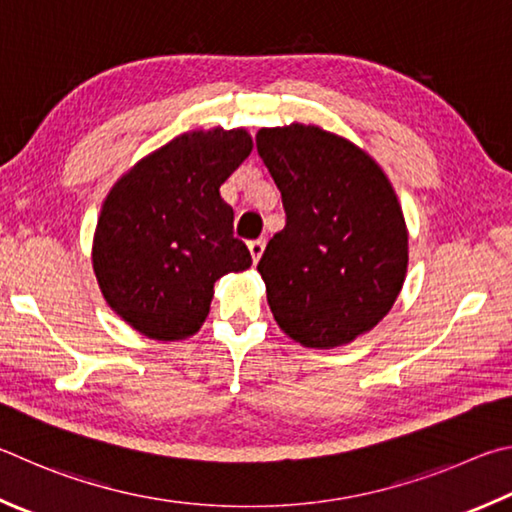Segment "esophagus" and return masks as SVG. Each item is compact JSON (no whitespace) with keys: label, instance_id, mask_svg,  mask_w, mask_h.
<instances>
[{"label":"esophagus","instance_id":"obj_1","mask_svg":"<svg viewBox=\"0 0 512 512\" xmlns=\"http://www.w3.org/2000/svg\"><path fill=\"white\" fill-rule=\"evenodd\" d=\"M249 254H251V258H254V263H258V258L263 256V251H265V240L263 238H258V240H249Z\"/></svg>","mask_w":512,"mask_h":512}]
</instances>
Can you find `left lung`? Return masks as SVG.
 Here are the masks:
<instances>
[{
  "label": "left lung",
  "instance_id": "obj_1",
  "mask_svg": "<svg viewBox=\"0 0 512 512\" xmlns=\"http://www.w3.org/2000/svg\"><path fill=\"white\" fill-rule=\"evenodd\" d=\"M285 227L258 263L276 324L308 348L351 344L402 290L409 236L387 175L355 143L317 125L256 134Z\"/></svg>",
  "mask_w": 512,
  "mask_h": 512
}]
</instances>
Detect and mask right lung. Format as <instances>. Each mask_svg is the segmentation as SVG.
Returning <instances> with one entry per match:
<instances>
[{
	"instance_id": "obj_1",
	"label": "right lung",
	"mask_w": 512,
	"mask_h": 512,
	"mask_svg": "<svg viewBox=\"0 0 512 512\" xmlns=\"http://www.w3.org/2000/svg\"><path fill=\"white\" fill-rule=\"evenodd\" d=\"M251 148L242 128L186 132L134 164L105 197L94 274L110 308L141 335L159 342L195 335L213 283L251 265L220 197Z\"/></svg>"
}]
</instances>
